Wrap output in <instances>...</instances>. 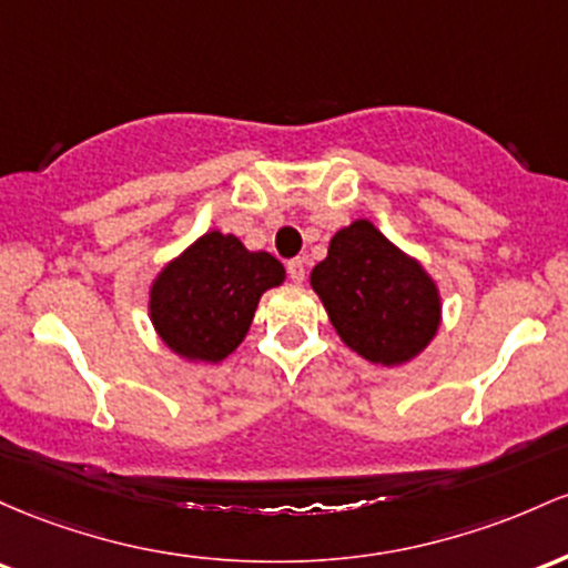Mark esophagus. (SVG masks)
<instances>
[{
  "label": "esophagus",
  "instance_id": "1",
  "mask_svg": "<svg viewBox=\"0 0 568 568\" xmlns=\"http://www.w3.org/2000/svg\"><path fill=\"white\" fill-rule=\"evenodd\" d=\"M286 273H290V278L295 284H303L305 282V257H295L286 263Z\"/></svg>",
  "mask_w": 568,
  "mask_h": 568
}]
</instances>
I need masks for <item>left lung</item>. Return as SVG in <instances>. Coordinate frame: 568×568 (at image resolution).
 Returning <instances> with one entry per match:
<instances>
[{"instance_id": "obj_1", "label": "left lung", "mask_w": 568, "mask_h": 568, "mask_svg": "<svg viewBox=\"0 0 568 568\" xmlns=\"http://www.w3.org/2000/svg\"><path fill=\"white\" fill-rule=\"evenodd\" d=\"M311 286L341 341L375 365H405L437 335V284L369 220L333 235Z\"/></svg>"}]
</instances>
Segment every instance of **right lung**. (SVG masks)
<instances>
[{"instance_id":"obj_1","label":"right lung","mask_w":568,"mask_h":568,"mask_svg":"<svg viewBox=\"0 0 568 568\" xmlns=\"http://www.w3.org/2000/svg\"><path fill=\"white\" fill-rule=\"evenodd\" d=\"M284 282V265L250 252L231 233L209 231L158 273L150 286V318L174 354L190 362H222L250 333L260 297Z\"/></svg>"}]
</instances>
